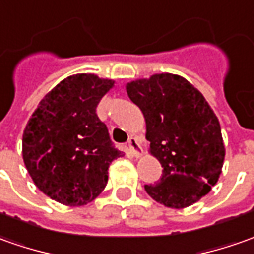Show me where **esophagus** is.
<instances>
[{
	"instance_id": "1",
	"label": "esophagus",
	"mask_w": 254,
	"mask_h": 254,
	"mask_svg": "<svg viewBox=\"0 0 254 254\" xmlns=\"http://www.w3.org/2000/svg\"><path fill=\"white\" fill-rule=\"evenodd\" d=\"M128 148H130L131 154L134 155L135 158H139L141 155L144 154V151H142V148L139 145V141L137 137H131L128 139Z\"/></svg>"
}]
</instances>
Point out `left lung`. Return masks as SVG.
I'll return each mask as SVG.
<instances>
[{
  "mask_svg": "<svg viewBox=\"0 0 254 254\" xmlns=\"http://www.w3.org/2000/svg\"><path fill=\"white\" fill-rule=\"evenodd\" d=\"M141 109L149 152L162 165L161 180L145 185L155 201L186 208L217 185L225 158L218 117L186 78L162 72L126 85Z\"/></svg>",
  "mask_w": 254,
  "mask_h": 254,
  "instance_id": "1",
  "label": "left lung"
}]
</instances>
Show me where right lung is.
I'll return each instance as SVG.
<instances>
[{"label": "right lung", "instance_id": "right-lung-1", "mask_svg": "<svg viewBox=\"0 0 254 254\" xmlns=\"http://www.w3.org/2000/svg\"><path fill=\"white\" fill-rule=\"evenodd\" d=\"M113 79L75 74L57 83L30 116L22 156L36 187L68 207L85 205L103 191L107 169L123 156L96 115Z\"/></svg>", "mask_w": 254, "mask_h": 254}]
</instances>
